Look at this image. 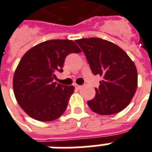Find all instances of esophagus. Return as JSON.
<instances>
[{"mask_svg":"<svg viewBox=\"0 0 152 152\" xmlns=\"http://www.w3.org/2000/svg\"><path fill=\"white\" fill-rule=\"evenodd\" d=\"M75 87H76V88H77V89H80V88H82V86H81V85H76V86H75Z\"/></svg>","mask_w":152,"mask_h":152,"instance_id":"obj_1","label":"esophagus"}]
</instances>
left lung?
<instances>
[{"label": "left lung", "mask_w": 152, "mask_h": 152, "mask_svg": "<svg viewBox=\"0 0 152 152\" xmlns=\"http://www.w3.org/2000/svg\"><path fill=\"white\" fill-rule=\"evenodd\" d=\"M94 75L102 76L94 98L88 105L101 115L114 114L130 104L138 86L134 62L118 46L99 38L76 40Z\"/></svg>", "instance_id": "left-lung-1"}]
</instances>
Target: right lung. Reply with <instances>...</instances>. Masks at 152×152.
I'll list each match as a JSON object with an SVG mask.
<instances>
[{"instance_id": "obj_1", "label": "right lung", "mask_w": 152, "mask_h": 152, "mask_svg": "<svg viewBox=\"0 0 152 152\" xmlns=\"http://www.w3.org/2000/svg\"><path fill=\"white\" fill-rule=\"evenodd\" d=\"M80 52L72 40L53 39L36 45L22 56L13 75V87L17 102L29 116L50 122L64 113L75 88L53 80L56 72H63L65 58Z\"/></svg>"}]
</instances>
